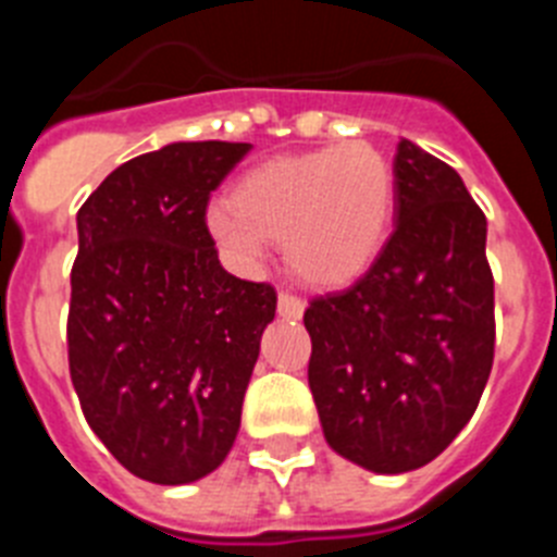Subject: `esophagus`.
Returning a JSON list of instances; mask_svg holds the SVG:
<instances>
[{"label":"esophagus","mask_w":557,"mask_h":557,"mask_svg":"<svg viewBox=\"0 0 557 557\" xmlns=\"http://www.w3.org/2000/svg\"><path fill=\"white\" fill-rule=\"evenodd\" d=\"M278 314L287 321H298L304 314V301L289 293H278Z\"/></svg>","instance_id":"34e87169"}]
</instances>
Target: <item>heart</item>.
<instances>
[{"instance_id":"obj_1","label":"heart","mask_w":557,"mask_h":557,"mask_svg":"<svg viewBox=\"0 0 557 557\" xmlns=\"http://www.w3.org/2000/svg\"><path fill=\"white\" fill-rule=\"evenodd\" d=\"M396 209V172L368 141L273 156L245 170L231 203L206 211L211 239L250 264L268 239H282L284 259L301 282L343 287L382 253Z\"/></svg>"}]
</instances>
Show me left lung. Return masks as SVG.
Masks as SVG:
<instances>
[{
    "mask_svg": "<svg viewBox=\"0 0 557 557\" xmlns=\"http://www.w3.org/2000/svg\"><path fill=\"white\" fill-rule=\"evenodd\" d=\"M396 231L343 293L304 312L323 437L373 474L435 460L471 421L494 366L488 223L462 178L396 145Z\"/></svg>",
    "mask_w": 557,
    "mask_h": 557,
    "instance_id": "left-lung-1",
    "label": "left lung"
}]
</instances>
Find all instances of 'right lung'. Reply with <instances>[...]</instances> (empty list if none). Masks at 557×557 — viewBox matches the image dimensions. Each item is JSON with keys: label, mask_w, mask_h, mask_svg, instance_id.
Here are the masks:
<instances>
[{"label": "right lung", "mask_w": 557, "mask_h": 557, "mask_svg": "<svg viewBox=\"0 0 557 557\" xmlns=\"http://www.w3.org/2000/svg\"><path fill=\"white\" fill-rule=\"evenodd\" d=\"M250 145L172 141L125 161L77 211L69 373L83 416L139 480L218 469L243 418L275 289L220 264L206 206Z\"/></svg>", "instance_id": "right-lung-1"}]
</instances>
